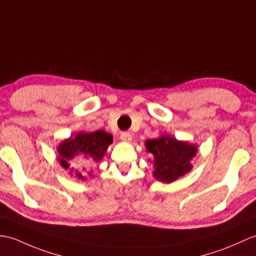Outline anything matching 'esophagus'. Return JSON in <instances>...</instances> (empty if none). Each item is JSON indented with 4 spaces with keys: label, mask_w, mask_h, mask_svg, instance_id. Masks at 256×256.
<instances>
[{
    "label": "esophagus",
    "mask_w": 256,
    "mask_h": 256,
    "mask_svg": "<svg viewBox=\"0 0 256 256\" xmlns=\"http://www.w3.org/2000/svg\"><path fill=\"white\" fill-rule=\"evenodd\" d=\"M120 138L123 142H130L132 140V135H130V133H128V132H122L120 134Z\"/></svg>",
    "instance_id": "obj_1"
}]
</instances>
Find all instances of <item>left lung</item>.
I'll use <instances>...</instances> for the list:
<instances>
[{
  "label": "left lung",
  "instance_id": "obj_1",
  "mask_svg": "<svg viewBox=\"0 0 256 256\" xmlns=\"http://www.w3.org/2000/svg\"><path fill=\"white\" fill-rule=\"evenodd\" d=\"M147 152L154 155V176L158 181L171 183L192 169L191 160L198 147L188 142L162 135L145 142Z\"/></svg>",
  "mask_w": 256,
  "mask_h": 256
}]
</instances>
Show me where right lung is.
<instances>
[{"label":"right lung","mask_w":256,"mask_h":256,"mask_svg":"<svg viewBox=\"0 0 256 256\" xmlns=\"http://www.w3.org/2000/svg\"><path fill=\"white\" fill-rule=\"evenodd\" d=\"M112 142V135L104 130H98L92 133L80 132L74 138L70 136L58 145V162L65 170H70V174L74 168H69L74 162L75 157L82 156L90 162H98L102 159ZM75 174L78 179L86 180L80 172L76 171Z\"/></svg>","instance_id":"1"}]
</instances>
